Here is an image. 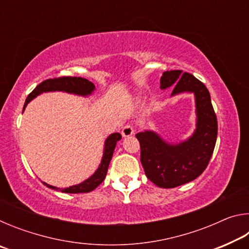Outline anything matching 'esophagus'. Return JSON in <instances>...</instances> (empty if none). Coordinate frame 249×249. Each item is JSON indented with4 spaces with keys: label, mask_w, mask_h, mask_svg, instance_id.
Returning <instances> with one entry per match:
<instances>
[{
    "label": "esophagus",
    "mask_w": 249,
    "mask_h": 249,
    "mask_svg": "<svg viewBox=\"0 0 249 249\" xmlns=\"http://www.w3.org/2000/svg\"><path fill=\"white\" fill-rule=\"evenodd\" d=\"M134 132H135L134 126L130 124H127L124 126L123 129H122V135H123V137H128V136H132Z\"/></svg>",
    "instance_id": "34e87169"
}]
</instances>
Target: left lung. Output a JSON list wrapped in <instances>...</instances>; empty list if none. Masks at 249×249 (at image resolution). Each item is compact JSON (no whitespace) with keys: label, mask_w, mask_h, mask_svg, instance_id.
Masks as SVG:
<instances>
[{"label":"left lung","mask_w":249,"mask_h":249,"mask_svg":"<svg viewBox=\"0 0 249 249\" xmlns=\"http://www.w3.org/2000/svg\"><path fill=\"white\" fill-rule=\"evenodd\" d=\"M176 86L172 95L193 92L196 105V128L188 141L177 145L163 142L157 134L146 130L136 134L141 144V161L151 182L160 188H175L197 178L208 167L217 137V120L206 87L182 70L165 71L160 88Z\"/></svg>","instance_id":"1"}]
</instances>
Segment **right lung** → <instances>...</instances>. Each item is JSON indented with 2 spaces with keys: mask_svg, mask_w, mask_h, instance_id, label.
I'll list each match as a JSON object with an SVG mask.
<instances>
[{
  "mask_svg": "<svg viewBox=\"0 0 249 249\" xmlns=\"http://www.w3.org/2000/svg\"><path fill=\"white\" fill-rule=\"evenodd\" d=\"M94 84L90 82L89 80L80 78V77H59V78H53V79H47L39 83L35 89H34L31 93L28 94L26 101H25L24 104V109L26 107L27 103L29 101L36 98L37 95L43 93V92H50V91H65L68 92V93H74L78 95H89L94 90ZM122 138V135L120 133H114L111 134L105 141V146H104V153L102 157V161H101L100 166L93 175H92L89 179L84 180L83 182L72 185V187L60 189L53 187V185H49L47 183L43 182L45 185H47L48 188L53 189V190L61 191L65 193H86L90 192L98 187L99 184L103 182L105 179V176H107V168L109 165V161H111L113 153H114L116 142H119Z\"/></svg>",
  "mask_w": 249,
  "mask_h": 249,
  "instance_id": "right-lung-1",
  "label": "right lung"
}]
</instances>
